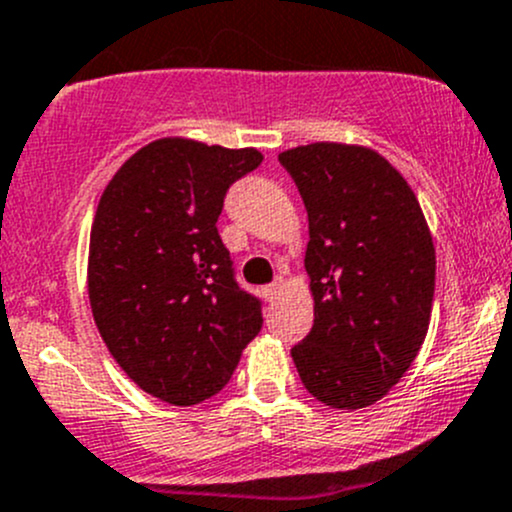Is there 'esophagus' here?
<instances>
[{"label":"esophagus","instance_id":"obj_1","mask_svg":"<svg viewBox=\"0 0 512 512\" xmlns=\"http://www.w3.org/2000/svg\"><path fill=\"white\" fill-rule=\"evenodd\" d=\"M279 297H282V284L274 282V284H270V287H265V299L267 301H277Z\"/></svg>","mask_w":512,"mask_h":512}]
</instances>
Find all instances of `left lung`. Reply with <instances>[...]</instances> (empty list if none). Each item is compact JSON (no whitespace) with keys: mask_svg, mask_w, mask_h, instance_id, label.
I'll list each match as a JSON object with an SVG mask.
<instances>
[{"mask_svg":"<svg viewBox=\"0 0 512 512\" xmlns=\"http://www.w3.org/2000/svg\"><path fill=\"white\" fill-rule=\"evenodd\" d=\"M297 184L314 326L292 348L306 390L333 410L383 400L417 358L434 299V242L417 196L375 149L314 142L279 154Z\"/></svg>","mask_w":512,"mask_h":512,"instance_id":"left-lung-1","label":"left lung"}]
</instances>
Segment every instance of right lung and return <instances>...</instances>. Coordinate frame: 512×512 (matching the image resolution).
Wrapping results in <instances>:
<instances>
[{
  "instance_id": "1",
  "label": "right lung",
  "mask_w": 512,
  "mask_h": 512,
  "mask_svg": "<svg viewBox=\"0 0 512 512\" xmlns=\"http://www.w3.org/2000/svg\"><path fill=\"white\" fill-rule=\"evenodd\" d=\"M257 149L164 137L134 152L102 191L88 297L107 351L144 392L176 407L228 385L262 309L235 282L218 215Z\"/></svg>"
}]
</instances>
